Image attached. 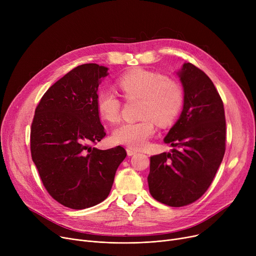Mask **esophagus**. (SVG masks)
Masks as SVG:
<instances>
[{"instance_id":"esophagus-1","label":"esophagus","mask_w":256,"mask_h":256,"mask_svg":"<svg viewBox=\"0 0 256 256\" xmlns=\"http://www.w3.org/2000/svg\"><path fill=\"white\" fill-rule=\"evenodd\" d=\"M126 152H128V156H135V154H137V150H132V148H128V150H126Z\"/></svg>"}]
</instances>
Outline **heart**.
I'll list each match as a JSON object with an SVG mask.
<instances>
[{"label": "heart", "instance_id": "heart-1", "mask_svg": "<svg viewBox=\"0 0 256 256\" xmlns=\"http://www.w3.org/2000/svg\"><path fill=\"white\" fill-rule=\"evenodd\" d=\"M117 85L126 100L142 102L140 117L143 119L120 124L112 134L114 142L130 148H142L154 135V122L160 126L170 124L184 106L182 85L158 72L135 70L121 76ZM96 106L100 117L108 122L113 124L119 119L121 102L111 91H100Z\"/></svg>", "mask_w": 256, "mask_h": 256}]
</instances>
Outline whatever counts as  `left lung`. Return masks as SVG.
Returning <instances> with one entry per match:
<instances>
[{
  "mask_svg": "<svg viewBox=\"0 0 256 256\" xmlns=\"http://www.w3.org/2000/svg\"><path fill=\"white\" fill-rule=\"evenodd\" d=\"M178 74L184 109L164 138L174 148L150 158L147 178L152 196L174 208L193 204L206 192L223 160L226 139L223 102L212 80L191 63Z\"/></svg>",
  "mask_w": 256,
  "mask_h": 256,
  "instance_id": "left-lung-1",
  "label": "left lung"
}]
</instances>
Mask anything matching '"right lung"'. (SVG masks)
<instances>
[{
  "label": "right lung",
  "instance_id": "obj_1",
  "mask_svg": "<svg viewBox=\"0 0 256 256\" xmlns=\"http://www.w3.org/2000/svg\"><path fill=\"white\" fill-rule=\"evenodd\" d=\"M108 74V67L96 63L76 66L48 88L35 110L32 160L48 194L66 208L83 210L104 201L126 156L121 146L92 147L106 136L96 100Z\"/></svg>",
  "mask_w": 256,
  "mask_h": 256
}]
</instances>
